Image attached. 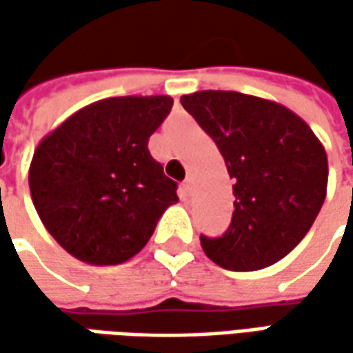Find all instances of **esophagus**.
I'll list each match as a JSON object with an SVG mask.
<instances>
[{
  "label": "esophagus",
  "instance_id": "34e87169",
  "mask_svg": "<svg viewBox=\"0 0 353 353\" xmlns=\"http://www.w3.org/2000/svg\"><path fill=\"white\" fill-rule=\"evenodd\" d=\"M183 190L186 196H190V194H192V176H186V181L183 183Z\"/></svg>",
  "mask_w": 353,
  "mask_h": 353
}]
</instances>
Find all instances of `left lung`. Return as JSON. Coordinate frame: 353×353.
<instances>
[{
  "label": "left lung",
  "instance_id": "obj_1",
  "mask_svg": "<svg viewBox=\"0 0 353 353\" xmlns=\"http://www.w3.org/2000/svg\"><path fill=\"white\" fill-rule=\"evenodd\" d=\"M210 135L234 181V216L222 237L200 236L204 253L230 271H257L291 253L326 198L328 159L303 117L257 96L202 90L181 98Z\"/></svg>",
  "mask_w": 353,
  "mask_h": 353
}]
</instances>
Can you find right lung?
<instances>
[{
	"instance_id": "obj_1",
	"label": "right lung",
	"mask_w": 353,
	"mask_h": 353,
	"mask_svg": "<svg viewBox=\"0 0 353 353\" xmlns=\"http://www.w3.org/2000/svg\"><path fill=\"white\" fill-rule=\"evenodd\" d=\"M170 96H119L78 110L34 149L29 188L48 234L90 265H119L147 245L179 202L147 143Z\"/></svg>"
}]
</instances>
